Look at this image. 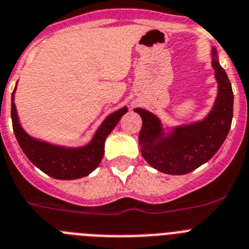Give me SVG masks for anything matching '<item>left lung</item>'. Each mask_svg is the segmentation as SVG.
I'll use <instances>...</instances> for the list:
<instances>
[{"label": "left lung", "mask_w": 249, "mask_h": 249, "mask_svg": "<svg viewBox=\"0 0 249 249\" xmlns=\"http://www.w3.org/2000/svg\"><path fill=\"white\" fill-rule=\"evenodd\" d=\"M212 67L218 93L204 119L179 125L163 124L153 112L134 108L143 125L139 133L142 156L150 166L167 175L192 172L213 158L231 130L234 96L227 73L219 63L218 50L212 48Z\"/></svg>", "instance_id": "8db88e82"}]
</instances>
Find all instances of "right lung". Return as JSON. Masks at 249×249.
Here are the masks:
<instances>
[{
    "instance_id": "obj_1",
    "label": "right lung",
    "mask_w": 249,
    "mask_h": 249,
    "mask_svg": "<svg viewBox=\"0 0 249 249\" xmlns=\"http://www.w3.org/2000/svg\"><path fill=\"white\" fill-rule=\"evenodd\" d=\"M15 87L11 96V119L15 137L25 156L48 176L57 179H76L89 176L101 162L105 152V141L108 134L120 121L121 116L128 112V107L119 108L108 114L95 131L91 141L85 145L68 147L31 137L20 124L18 110L15 105Z\"/></svg>"
}]
</instances>
